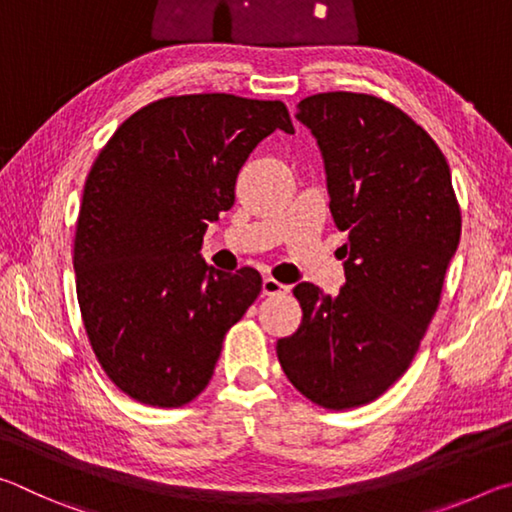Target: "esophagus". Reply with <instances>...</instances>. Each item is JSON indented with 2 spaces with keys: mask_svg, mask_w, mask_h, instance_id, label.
<instances>
[{
  "mask_svg": "<svg viewBox=\"0 0 512 512\" xmlns=\"http://www.w3.org/2000/svg\"><path fill=\"white\" fill-rule=\"evenodd\" d=\"M287 291H289L287 284L277 282V280H273V277H264V282H262L264 296H280V293H287Z\"/></svg>",
  "mask_w": 512,
  "mask_h": 512,
  "instance_id": "esophagus-1",
  "label": "esophagus"
}]
</instances>
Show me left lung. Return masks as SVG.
I'll list each match as a JSON object with an SVG mask.
<instances>
[{
	"mask_svg": "<svg viewBox=\"0 0 512 512\" xmlns=\"http://www.w3.org/2000/svg\"><path fill=\"white\" fill-rule=\"evenodd\" d=\"M296 119L323 155L329 212L348 239L345 284L327 296L300 282L298 332L277 359L298 391L325 409H352L409 368L436 314L461 239L443 151L400 108L370 94L325 92Z\"/></svg>",
	"mask_w": 512,
	"mask_h": 512,
	"instance_id": "1",
	"label": "left lung"
}]
</instances>
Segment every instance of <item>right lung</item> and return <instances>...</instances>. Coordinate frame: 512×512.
Wrapping results in <instances>:
<instances>
[{"mask_svg": "<svg viewBox=\"0 0 512 512\" xmlns=\"http://www.w3.org/2000/svg\"><path fill=\"white\" fill-rule=\"evenodd\" d=\"M273 131L293 133L282 101L185 94L137 110L94 160L76 221V296L101 368L133 400L192 402L262 291L255 268L216 271L201 246Z\"/></svg>", "mask_w": 512, "mask_h": 512, "instance_id": "obj_1", "label": "right lung"}]
</instances>
